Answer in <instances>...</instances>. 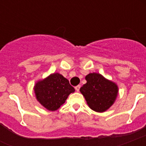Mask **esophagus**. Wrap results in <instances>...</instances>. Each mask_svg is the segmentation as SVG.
<instances>
[{"label": "esophagus", "instance_id": "34e87169", "mask_svg": "<svg viewBox=\"0 0 146 146\" xmlns=\"http://www.w3.org/2000/svg\"><path fill=\"white\" fill-rule=\"evenodd\" d=\"M80 85H78V86H76L75 87V89L77 92L80 91Z\"/></svg>", "mask_w": 146, "mask_h": 146}]
</instances>
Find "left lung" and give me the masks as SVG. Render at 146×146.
<instances>
[{
  "label": "left lung",
  "instance_id": "left-lung-1",
  "mask_svg": "<svg viewBox=\"0 0 146 146\" xmlns=\"http://www.w3.org/2000/svg\"><path fill=\"white\" fill-rule=\"evenodd\" d=\"M86 80V83L80 88V91L89 108L99 113L108 110L118 96L117 85L97 73H89Z\"/></svg>",
  "mask_w": 146,
  "mask_h": 146
}]
</instances>
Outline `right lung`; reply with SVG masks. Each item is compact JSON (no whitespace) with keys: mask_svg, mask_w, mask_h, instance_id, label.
Segmentation results:
<instances>
[{"mask_svg":"<svg viewBox=\"0 0 146 146\" xmlns=\"http://www.w3.org/2000/svg\"><path fill=\"white\" fill-rule=\"evenodd\" d=\"M75 92L68 80L59 73H51L35 82L34 92L42 106L50 111H57L64 104L69 95Z\"/></svg>","mask_w":146,"mask_h":146,"instance_id":"add662e5","label":"right lung"}]
</instances>
